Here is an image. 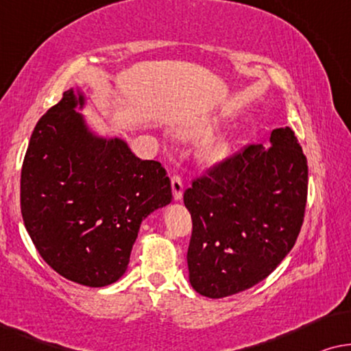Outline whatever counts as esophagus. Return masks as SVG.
Segmentation results:
<instances>
[{
    "instance_id": "1",
    "label": "esophagus",
    "mask_w": 351,
    "mask_h": 351,
    "mask_svg": "<svg viewBox=\"0 0 351 351\" xmlns=\"http://www.w3.org/2000/svg\"><path fill=\"white\" fill-rule=\"evenodd\" d=\"M182 178L180 175H173L171 176V192H173V199L175 200H181L182 199Z\"/></svg>"
}]
</instances>
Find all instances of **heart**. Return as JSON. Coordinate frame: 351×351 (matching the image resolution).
<instances>
[{"label":"heart","mask_w":351,"mask_h":351,"mask_svg":"<svg viewBox=\"0 0 351 351\" xmlns=\"http://www.w3.org/2000/svg\"><path fill=\"white\" fill-rule=\"evenodd\" d=\"M215 125H216V121L208 119V121L200 122V124L195 125L191 132L194 133V135H205V133L213 130ZM227 152H229V145H227V141L226 140H216V141L210 143V145L206 146V149L204 151V157L206 160L215 162V160L223 159Z\"/></svg>","instance_id":"1"}]
</instances>
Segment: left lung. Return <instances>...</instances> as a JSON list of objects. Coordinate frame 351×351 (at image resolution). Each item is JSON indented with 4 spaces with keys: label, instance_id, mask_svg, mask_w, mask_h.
I'll return each instance as SVG.
<instances>
[{
    "label": "left lung",
    "instance_id": "left-lung-1",
    "mask_svg": "<svg viewBox=\"0 0 351 351\" xmlns=\"http://www.w3.org/2000/svg\"><path fill=\"white\" fill-rule=\"evenodd\" d=\"M272 146L248 145L184 191L192 218L187 250L197 293L226 298L258 285L293 248L304 223L308 167L289 127Z\"/></svg>",
    "mask_w": 351,
    "mask_h": 351
}]
</instances>
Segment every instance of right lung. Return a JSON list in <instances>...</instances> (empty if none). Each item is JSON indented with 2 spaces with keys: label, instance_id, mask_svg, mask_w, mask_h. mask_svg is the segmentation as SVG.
I'll use <instances>...</instances> for the list:
<instances>
[{
  "label": "right lung",
  "instance_id": "obj_1",
  "mask_svg": "<svg viewBox=\"0 0 351 351\" xmlns=\"http://www.w3.org/2000/svg\"><path fill=\"white\" fill-rule=\"evenodd\" d=\"M63 92L29 138L21 176L22 218L41 258L65 278L101 288L125 274L141 221L171 200L160 162L88 132Z\"/></svg>",
  "mask_w": 351,
  "mask_h": 351
}]
</instances>
